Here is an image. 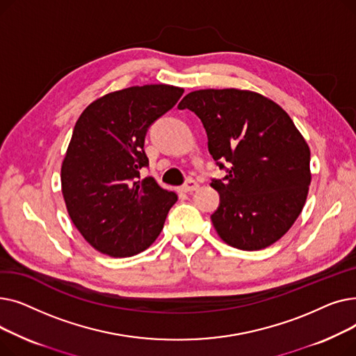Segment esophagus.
<instances>
[{
	"label": "esophagus",
	"mask_w": 356,
	"mask_h": 356,
	"mask_svg": "<svg viewBox=\"0 0 356 356\" xmlns=\"http://www.w3.org/2000/svg\"><path fill=\"white\" fill-rule=\"evenodd\" d=\"M197 181L196 180H193V179H188L184 181V184L181 186V189H183V192H186V193H189V192H193V191H196L197 189Z\"/></svg>",
	"instance_id": "esophagus-1"
}]
</instances>
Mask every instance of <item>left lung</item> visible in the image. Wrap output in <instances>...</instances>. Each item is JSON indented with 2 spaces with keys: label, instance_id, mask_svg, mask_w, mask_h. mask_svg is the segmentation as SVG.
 Segmentation results:
<instances>
[{
  "label": "left lung",
  "instance_id": "left-lung-1",
  "mask_svg": "<svg viewBox=\"0 0 356 356\" xmlns=\"http://www.w3.org/2000/svg\"><path fill=\"white\" fill-rule=\"evenodd\" d=\"M177 108L200 118L209 153L227 172L211 183L219 193L211 215L218 235L244 251L274 244L300 215L312 180L309 145L287 112L239 89L195 90Z\"/></svg>",
  "mask_w": 356,
  "mask_h": 356
}]
</instances>
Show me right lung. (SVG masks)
I'll return each mask as SVG.
<instances>
[{"instance_id":"add662e5","label":"right lung","mask_w":356,"mask_h":356,"mask_svg":"<svg viewBox=\"0 0 356 356\" xmlns=\"http://www.w3.org/2000/svg\"><path fill=\"white\" fill-rule=\"evenodd\" d=\"M183 89L131 86L92 102L74 125L62 164V193L74 227L111 257L136 255L153 244L177 195L140 170L148 165V128L170 111Z\"/></svg>"}]
</instances>
